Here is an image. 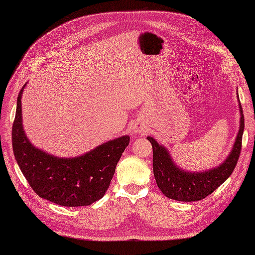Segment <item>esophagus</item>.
<instances>
[{
    "label": "esophagus",
    "instance_id": "obj_1",
    "mask_svg": "<svg viewBox=\"0 0 255 255\" xmlns=\"http://www.w3.org/2000/svg\"><path fill=\"white\" fill-rule=\"evenodd\" d=\"M144 130H145L144 125H143L141 122H137L136 124H134V126H133V131H134V133L142 134V133L144 132Z\"/></svg>",
    "mask_w": 255,
    "mask_h": 255
}]
</instances>
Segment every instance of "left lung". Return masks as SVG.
<instances>
[{"mask_svg":"<svg viewBox=\"0 0 255 255\" xmlns=\"http://www.w3.org/2000/svg\"><path fill=\"white\" fill-rule=\"evenodd\" d=\"M239 110L241 116L239 131L228 158L220 165L207 171L189 172L180 169L173 161L169 150L164 145L156 142L152 137H147L152 144L153 174L156 185L166 197L180 202H196L204 199L216 191L231 175L239 159L242 134L245 130V116H243L240 101Z\"/></svg>","mask_w":255,"mask_h":255,"instance_id":"obj_1","label":"left lung"}]
</instances>
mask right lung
I'll return each mask as SVG.
<instances>
[{
    "mask_svg": "<svg viewBox=\"0 0 255 255\" xmlns=\"http://www.w3.org/2000/svg\"><path fill=\"white\" fill-rule=\"evenodd\" d=\"M12 128L13 151L19 169L38 196L66 207L89 206L104 196L129 136L102 143L74 158H59L36 148L23 128L21 95Z\"/></svg>",
    "mask_w": 255,
    "mask_h": 255,
    "instance_id": "obj_1",
    "label": "right lung"
}]
</instances>
